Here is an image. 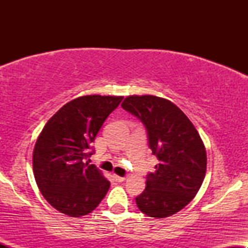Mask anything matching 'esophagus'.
Returning a JSON list of instances; mask_svg holds the SVG:
<instances>
[{
    "label": "esophagus",
    "instance_id": "esophagus-1",
    "mask_svg": "<svg viewBox=\"0 0 248 248\" xmlns=\"http://www.w3.org/2000/svg\"><path fill=\"white\" fill-rule=\"evenodd\" d=\"M113 178H114L116 182H124V179H126L124 176V177H121V176H118V175H113Z\"/></svg>",
    "mask_w": 248,
    "mask_h": 248
}]
</instances>
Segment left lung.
I'll list each match as a JSON object with an SVG mask.
<instances>
[{
	"label": "left lung",
	"instance_id": "1",
	"mask_svg": "<svg viewBox=\"0 0 248 248\" xmlns=\"http://www.w3.org/2000/svg\"><path fill=\"white\" fill-rule=\"evenodd\" d=\"M121 107L144 124L149 148L160 161L155 172L148 173L136 205L148 217H170L201 189L206 172L205 146L192 122L167 99L130 95Z\"/></svg>",
	"mask_w": 248,
	"mask_h": 248
}]
</instances>
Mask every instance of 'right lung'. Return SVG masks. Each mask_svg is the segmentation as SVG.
I'll return each instance as SVG.
<instances>
[{
	"mask_svg": "<svg viewBox=\"0 0 248 248\" xmlns=\"http://www.w3.org/2000/svg\"><path fill=\"white\" fill-rule=\"evenodd\" d=\"M124 96L84 95L67 102L46 122L32 154L36 183L43 197L70 217L88 215L110 183L94 164L84 163L91 143Z\"/></svg>",
	"mask_w": 248,
	"mask_h": 248,
	"instance_id": "1",
	"label": "right lung"
}]
</instances>
